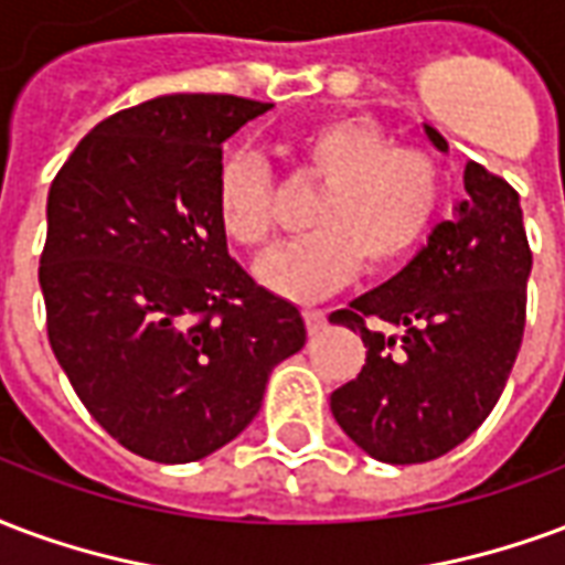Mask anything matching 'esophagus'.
I'll return each instance as SVG.
<instances>
[{"label": "esophagus", "instance_id": "34e87169", "mask_svg": "<svg viewBox=\"0 0 565 565\" xmlns=\"http://www.w3.org/2000/svg\"><path fill=\"white\" fill-rule=\"evenodd\" d=\"M303 322H307V331H310V337H319V333L328 328V316H324L322 310H307L303 312Z\"/></svg>", "mask_w": 565, "mask_h": 565}]
</instances>
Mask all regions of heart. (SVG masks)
<instances>
[{
    "label": "heart",
    "mask_w": 565,
    "mask_h": 565,
    "mask_svg": "<svg viewBox=\"0 0 565 565\" xmlns=\"http://www.w3.org/2000/svg\"><path fill=\"white\" fill-rule=\"evenodd\" d=\"M300 168L324 183L312 210L316 234L258 258L255 277L279 298L312 303L352 282L361 265L403 262L439 210V168L422 150L394 147L370 119H333L295 147ZM222 232L241 246L270 234V177L253 152H232L216 180Z\"/></svg>",
    "instance_id": "b5f03b06"
}]
</instances>
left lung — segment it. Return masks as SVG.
Masks as SVG:
<instances>
[{
	"mask_svg": "<svg viewBox=\"0 0 565 565\" xmlns=\"http://www.w3.org/2000/svg\"><path fill=\"white\" fill-rule=\"evenodd\" d=\"M424 135L448 152L439 131ZM463 189L455 216L401 274L331 312L367 345V364L333 391L331 413L382 463H424L476 434L521 349L533 267L521 201L479 162H467Z\"/></svg>",
	"mask_w": 565,
	"mask_h": 565,
	"instance_id": "8db88e82",
	"label": "left lung"
}]
</instances>
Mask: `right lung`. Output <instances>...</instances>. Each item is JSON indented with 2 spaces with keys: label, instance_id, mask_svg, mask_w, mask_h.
I'll use <instances>...</instances> for the list:
<instances>
[{
  "label": "right lung",
  "instance_id": "1",
  "mask_svg": "<svg viewBox=\"0 0 565 565\" xmlns=\"http://www.w3.org/2000/svg\"><path fill=\"white\" fill-rule=\"evenodd\" d=\"M274 105L177 93L119 110L47 195V337L89 415L156 463L246 430L279 361L307 343L295 303L232 255L216 210L222 143Z\"/></svg>",
  "mask_w": 565,
  "mask_h": 565
}]
</instances>
